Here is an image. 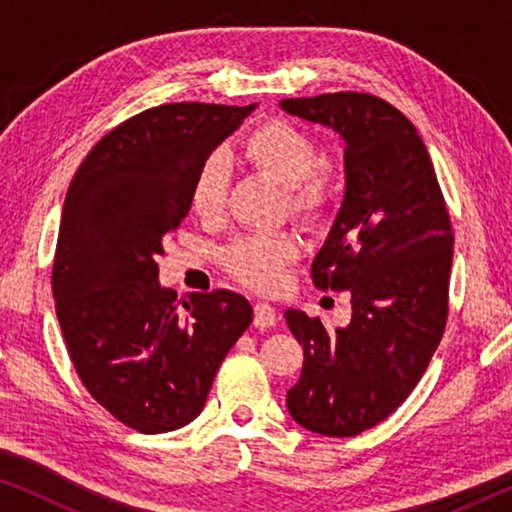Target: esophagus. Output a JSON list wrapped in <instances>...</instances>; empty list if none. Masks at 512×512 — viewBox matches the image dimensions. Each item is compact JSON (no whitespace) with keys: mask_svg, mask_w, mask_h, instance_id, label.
Wrapping results in <instances>:
<instances>
[{"mask_svg":"<svg viewBox=\"0 0 512 512\" xmlns=\"http://www.w3.org/2000/svg\"><path fill=\"white\" fill-rule=\"evenodd\" d=\"M254 324L258 328H270L277 324V312L275 307L268 303H256L254 305Z\"/></svg>","mask_w":512,"mask_h":512,"instance_id":"obj_1","label":"esophagus"}]
</instances>
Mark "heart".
<instances>
[{
  "instance_id": "b5f03b06",
  "label": "heart",
  "mask_w": 512,
  "mask_h": 512,
  "mask_svg": "<svg viewBox=\"0 0 512 512\" xmlns=\"http://www.w3.org/2000/svg\"><path fill=\"white\" fill-rule=\"evenodd\" d=\"M240 156L258 172L286 188L289 212L307 226H317L333 212L340 193V177L331 165L319 163V146L312 135L289 121L258 125L240 142ZM228 177L219 158L202 160L195 172L188 202L202 221H216L226 205ZM300 254L293 233H258L240 237L223 261L237 282L256 291H272L282 282L286 263Z\"/></svg>"
}]
</instances>
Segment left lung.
<instances>
[{
  "instance_id": "obj_1",
  "label": "left lung",
  "mask_w": 512,
  "mask_h": 512,
  "mask_svg": "<svg viewBox=\"0 0 512 512\" xmlns=\"http://www.w3.org/2000/svg\"><path fill=\"white\" fill-rule=\"evenodd\" d=\"M279 107L345 142V200L312 282L349 291L352 321L328 331L300 310L284 317L305 356L286 408L307 431L349 438L410 396L443 338L452 223L422 137L389 102L326 93Z\"/></svg>"
}]
</instances>
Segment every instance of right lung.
<instances>
[{
	"label": "right lung",
	"instance_id": "obj_1",
	"mask_svg": "<svg viewBox=\"0 0 512 512\" xmlns=\"http://www.w3.org/2000/svg\"><path fill=\"white\" fill-rule=\"evenodd\" d=\"M256 104L174 102L107 132L69 184L53 261V296L83 387L118 422L165 433L205 408L214 375L254 310L240 293H177L156 256L186 219L202 160Z\"/></svg>",
	"mask_w": 512,
	"mask_h": 512
}]
</instances>
